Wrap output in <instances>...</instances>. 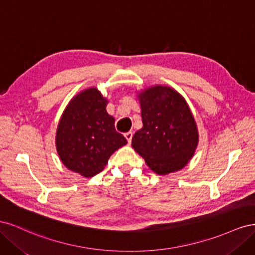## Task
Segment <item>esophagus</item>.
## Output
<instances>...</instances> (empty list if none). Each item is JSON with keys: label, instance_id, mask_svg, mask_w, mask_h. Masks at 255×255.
Wrapping results in <instances>:
<instances>
[{"label": "esophagus", "instance_id": "34e87169", "mask_svg": "<svg viewBox=\"0 0 255 255\" xmlns=\"http://www.w3.org/2000/svg\"><path fill=\"white\" fill-rule=\"evenodd\" d=\"M125 136H126V138H127V140H128V142H130V141H132V138H133V132H132V130H129V132H127V133L125 134Z\"/></svg>", "mask_w": 255, "mask_h": 255}]
</instances>
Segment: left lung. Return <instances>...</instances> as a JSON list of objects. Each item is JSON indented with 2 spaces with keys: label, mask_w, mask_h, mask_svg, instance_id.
I'll return each mask as SVG.
<instances>
[{
  "label": "left lung",
  "mask_w": 255,
  "mask_h": 255,
  "mask_svg": "<svg viewBox=\"0 0 255 255\" xmlns=\"http://www.w3.org/2000/svg\"><path fill=\"white\" fill-rule=\"evenodd\" d=\"M142 128L132 138L134 150L157 174L180 170L194 156L199 141L194 116L174 89L156 85L138 95Z\"/></svg>",
  "instance_id": "8db88e82"
}]
</instances>
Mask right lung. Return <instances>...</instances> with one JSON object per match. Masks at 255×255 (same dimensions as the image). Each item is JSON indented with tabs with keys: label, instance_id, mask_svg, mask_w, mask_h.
<instances>
[{
	"label": "right lung",
	"instance_id": "1",
	"mask_svg": "<svg viewBox=\"0 0 255 255\" xmlns=\"http://www.w3.org/2000/svg\"><path fill=\"white\" fill-rule=\"evenodd\" d=\"M107 100L97 88L76 95L61 116L56 149L63 164L73 172L91 177L101 172L112 154L128 143L106 112Z\"/></svg>",
	"mask_w": 255,
	"mask_h": 255
}]
</instances>
